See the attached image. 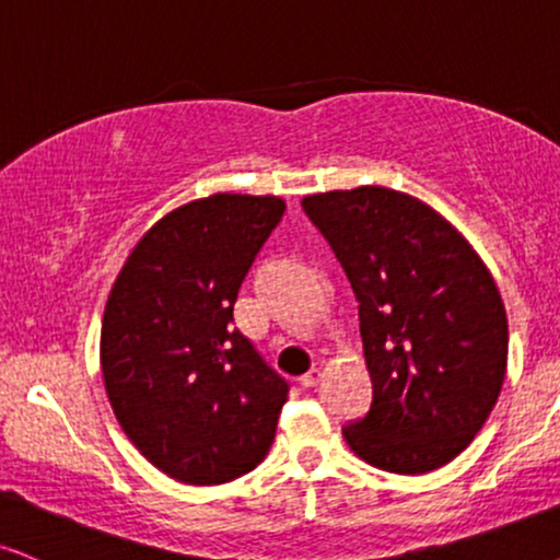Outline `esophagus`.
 Here are the masks:
<instances>
[{
    "label": "esophagus",
    "mask_w": 560,
    "mask_h": 560,
    "mask_svg": "<svg viewBox=\"0 0 560 560\" xmlns=\"http://www.w3.org/2000/svg\"><path fill=\"white\" fill-rule=\"evenodd\" d=\"M319 382H322V369H312V371H308V374L301 376V384L303 386H316Z\"/></svg>",
    "instance_id": "34e87169"
}]
</instances>
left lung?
Masks as SVG:
<instances>
[{
    "mask_svg": "<svg viewBox=\"0 0 560 560\" xmlns=\"http://www.w3.org/2000/svg\"><path fill=\"white\" fill-rule=\"evenodd\" d=\"M301 207L353 288L374 384L345 441L378 470H439L470 446L506 374V308L491 272L436 210L402 191L358 186Z\"/></svg>",
    "mask_w": 560,
    "mask_h": 560,
    "instance_id": "8db88e82",
    "label": "left lung"
}]
</instances>
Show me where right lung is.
Masks as SVG:
<instances>
[{
    "instance_id": "obj_1",
    "label": "right lung",
    "mask_w": 560,
    "mask_h": 560,
    "mask_svg": "<svg viewBox=\"0 0 560 560\" xmlns=\"http://www.w3.org/2000/svg\"><path fill=\"white\" fill-rule=\"evenodd\" d=\"M285 212L212 195L144 233L108 295L101 369L124 433L158 470L220 486L265 459L288 386L233 324L241 282Z\"/></svg>"
}]
</instances>
